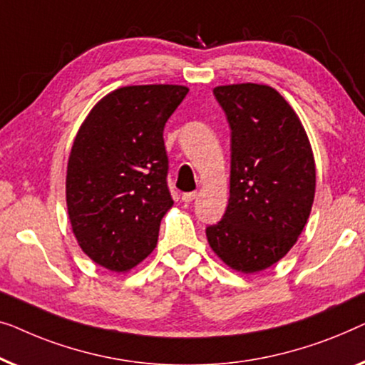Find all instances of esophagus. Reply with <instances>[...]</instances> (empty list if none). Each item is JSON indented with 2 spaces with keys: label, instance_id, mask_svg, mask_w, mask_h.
<instances>
[{
  "label": "esophagus",
  "instance_id": "obj_1",
  "mask_svg": "<svg viewBox=\"0 0 365 365\" xmlns=\"http://www.w3.org/2000/svg\"><path fill=\"white\" fill-rule=\"evenodd\" d=\"M195 198H197V192H188V193H183V195H182V200H183L185 203L193 202Z\"/></svg>",
  "mask_w": 365,
  "mask_h": 365
}]
</instances>
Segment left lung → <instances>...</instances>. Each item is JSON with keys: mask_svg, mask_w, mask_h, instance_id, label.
I'll list each match as a JSON object with an SVG mask.
<instances>
[{"mask_svg": "<svg viewBox=\"0 0 365 365\" xmlns=\"http://www.w3.org/2000/svg\"><path fill=\"white\" fill-rule=\"evenodd\" d=\"M232 129L230 200L207 228L213 253L243 274L284 258L304 230L316 193V163L299 117L271 86L213 89Z\"/></svg>", "mask_w": 365, "mask_h": 365, "instance_id": "8db88e82", "label": "left lung"}]
</instances>
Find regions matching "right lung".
<instances>
[{"label": "right lung", "instance_id": "right-lung-1", "mask_svg": "<svg viewBox=\"0 0 365 365\" xmlns=\"http://www.w3.org/2000/svg\"><path fill=\"white\" fill-rule=\"evenodd\" d=\"M188 87L125 86L92 107L76 133L66 203L81 250L102 268L127 273L155 250L173 200L163 127Z\"/></svg>", "mask_w": 365, "mask_h": 365}]
</instances>
